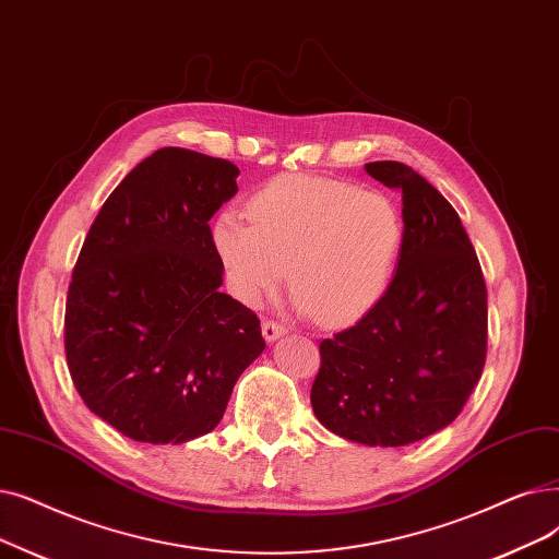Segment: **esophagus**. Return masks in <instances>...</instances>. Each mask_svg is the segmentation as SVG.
Listing matches in <instances>:
<instances>
[{"instance_id":"obj_1","label":"esophagus","mask_w":559,"mask_h":559,"mask_svg":"<svg viewBox=\"0 0 559 559\" xmlns=\"http://www.w3.org/2000/svg\"><path fill=\"white\" fill-rule=\"evenodd\" d=\"M283 333H285V329L281 324L262 322V337L266 340V343H274V340H278Z\"/></svg>"}]
</instances>
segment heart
<instances>
[{"mask_svg": "<svg viewBox=\"0 0 559 559\" xmlns=\"http://www.w3.org/2000/svg\"><path fill=\"white\" fill-rule=\"evenodd\" d=\"M251 225L222 212L212 247L233 293L249 306L285 281L301 314L345 326L385 295L400 258L404 222L379 191L312 176H281L260 187L249 205Z\"/></svg>", "mask_w": 559, "mask_h": 559, "instance_id": "b5f03b06", "label": "heart"}]
</instances>
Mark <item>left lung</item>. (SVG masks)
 I'll list each match as a JSON object with an SVG mask.
<instances>
[{
	"mask_svg": "<svg viewBox=\"0 0 559 559\" xmlns=\"http://www.w3.org/2000/svg\"><path fill=\"white\" fill-rule=\"evenodd\" d=\"M402 191L404 239L381 301L322 340L310 404L340 439L400 448L448 427L487 360V285L454 207L414 168L370 162Z\"/></svg>",
	"mask_w": 559,
	"mask_h": 559,
	"instance_id": "obj_1",
	"label": "left lung"
}]
</instances>
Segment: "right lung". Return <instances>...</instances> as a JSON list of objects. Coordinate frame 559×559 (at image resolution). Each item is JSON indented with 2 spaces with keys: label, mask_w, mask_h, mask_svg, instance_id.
I'll return each instance as SVG.
<instances>
[{
  "label": "right lung",
  "mask_w": 559,
  "mask_h": 559,
  "mask_svg": "<svg viewBox=\"0 0 559 559\" xmlns=\"http://www.w3.org/2000/svg\"><path fill=\"white\" fill-rule=\"evenodd\" d=\"M239 168L162 148L123 178L84 239L66 301V358L80 397L139 443H187L224 418L262 354L255 312L222 293L210 219Z\"/></svg>",
  "instance_id": "1"
}]
</instances>
